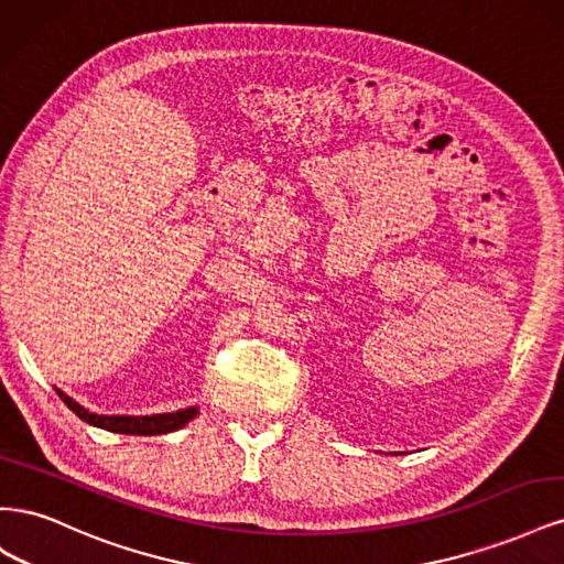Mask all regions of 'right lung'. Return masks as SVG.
<instances>
[{"label":"right lung","mask_w":564,"mask_h":564,"mask_svg":"<svg viewBox=\"0 0 564 564\" xmlns=\"http://www.w3.org/2000/svg\"><path fill=\"white\" fill-rule=\"evenodd\" d=\"M58 398L67 404V409L87 421L89 425H96V429H104L110 433H122V435H164V433H174L187 421H193L199 409L197 406H187L178 409V412L172 414H152V416H104V414H94L89 409H84L79 402H75L70 395H65L63 390H58Z\"/></svg>","instance_id":"right-lung-1"}]
</instances>
